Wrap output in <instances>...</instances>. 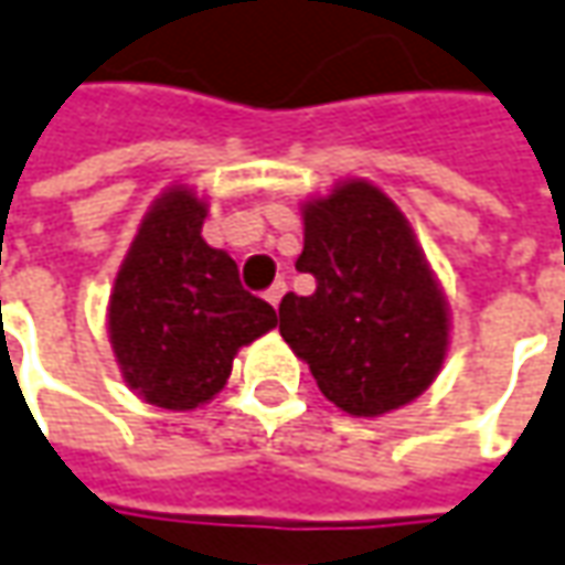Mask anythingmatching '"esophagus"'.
<instances>
[{"instance_id": "1", "label": "esophagus", "mask_w": 565, "mask_h": 565, "mask_svg": "<svg viewBox=\"0 0 565 565\" xmlns=\"http://www.w3.org/2000/svg\"><path fill=\"white\" fill-rule=\"evenodd\" d=\"M282 295H286V282H274V286L267 289V295H264V298H267V301H270L274 308H279V301H282Z\"/></svg>"}]
</instances>
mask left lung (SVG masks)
I'll return each instance as SVG.
<instances>
[{
  "instance_id": "obj_1",
  "label": "left lung",
  "mask_w": 565,
  "mask_h": 565,
  "mask_svg": "<svg viewBox=\"0 0 565 565\" xmlns=\"http://www.w3.org/2000/svg\"><path fill=\"white\" fill-rule=\"evenodd\" d=\"M301 214L305 252L295 267L317 289L282 298V339L344 414L411 404L438 376L450 339L445 291L411 223L366 180H344Z\"/></svg>"
}]
</instances>
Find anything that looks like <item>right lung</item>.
<instances>
[{"mask_svg": "<svg viewBox=\"0 0 565 565\" xmlns=\"http://www.w3.org/2000/svg\"><path fill=\"white\" fill-rule=\"evenodd\" d=\"M207 204L185 185L161 192L115 276L108 339L120 376L164 411H195L221 392L238 348L276 327L242 289L233 257L202 238Z\"/></svg>", "mask_w": 565, "mask_h": 565, "instance_id": "1", "label": "right lung"}]
</instances>
